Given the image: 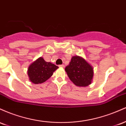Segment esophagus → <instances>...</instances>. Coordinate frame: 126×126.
Instances as JSON below:
<instances>
[{
  "instance_id": "34e87169",
  "label": "esophagus",
  "mask_w": 126,
  "mask_h": 126,
  "mask_svg": "<svg viewBox=\"0 0 126 126\" xmlns=\"http://www.w3.org/2000/svg\"><path fill=\"white\" fill-rule=\"evenodd\" d=\"M59 67L63 68V67H64V64H60V65H59Z\"/></svg>"
}]
</instances>
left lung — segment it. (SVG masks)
Segmentation results:
<instances>
[{"label":"left lung","instance_id":"8db88e82","mask_svg":"<svg viewBox=\"0 0 126 126\" xmlns=\"http://www.w3.org/2000/svg\"><path fill=\"white\" fill-rule=\"evenodd\" d=\"M65 71L70 80L77 86L85 87L92 82L93 67L80 56H73L69 64L65 68Z\"/></svg>","mask_w":126,"mask_h":126}]
</instances>
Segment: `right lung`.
Returning a JSON list of instances; mask_svg holds the SVG:
<instances>
[{
  "label": "right lung",
  "mask_w": 126,
  "mask_h": 126,
  "mask_svg": "<svg viewBox=\"0 0 126 126\" xmlns=\"http://www.w3.org/2000/svg\"><path fill=\"white\" fill-rule=\"evenodd\" d=\"M58 66L47 62L42 57L37 59L29 66L28 75L30 81L34 84H39L46 82L53 75Z\"/></svg>",
  "instance_id": "1"
}]
</instances>
